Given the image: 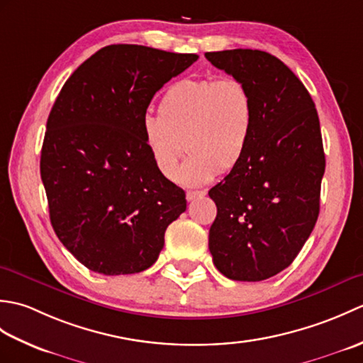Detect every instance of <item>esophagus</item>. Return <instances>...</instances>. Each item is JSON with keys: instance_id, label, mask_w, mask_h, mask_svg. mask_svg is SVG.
Wrapping results in <instances>:
<instances>
[{"instance_id": "obj_1", "label": "esophagus", "mask_w": 363, "mask_h": 363, "mask_svg": "<svg viewBox=\"0 0 363 363\" xmlns=\"http://www.w3.org/2000/svg\"><path fill=\"white\" fill-rule=\"evenodd\" d=\"M204 195V190H190L187 191V201H196V199H201Z\"/></svg>"}]
</instances>
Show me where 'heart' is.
<instances>
[{
	"label": "heart",
	"mask_w": 363,
	"mask_h": 363,
	"mask_svg": "<svg viewBox=\"0 0 363 363\" xmlns=\"http://www.w3.org/2000/svg\"><path fill=\"white\" fill-rule=\"evenodd\" d=\"M160 112L142 117V134L154 164L176 179L190 151L181 181L203 186L217 173H230L248 156L256 133V106L250 89L235 78H187L160 98Z\"/></svg>",
	"instance_id": "heart-1"
}]
</instances>
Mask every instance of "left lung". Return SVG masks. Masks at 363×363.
Instances as JSON below:
<instances>
[{"instance_id": "1", "label": "left lung", "mask_w": 363, "mask_h": 363, "mask_svg": "<svg viewBox=\"0 0 363 363\" xmlns=\"http://www.w3.org/2000/svg\"><path fill=\"white\" fill-rule=\"evenodd\" d=\"M206 59L240 79L256 106L248 156L209 190L217 204L209 250L229 279L264 281L295 260L318 218L326 167L318 113L304 84L272 54L238 48Z\"/></svg>"}]
</instances>
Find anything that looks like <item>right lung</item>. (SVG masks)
<instances>
[{"instance_id":"add662e5","label":"right lung","mask_w":363,"mask_h":363,"mask_svg":"<svg viewBox=\"0 0 363 363\" xmlns=\"http://www.w3.org/2000/svg\"><path fill=\"white\" fill-rule=\"evenodd\" d=\"M196 54L109 45L64 84L46 121L40 176L54 233L82 265L106 276L150 268L186 191L159 172L142 117L156 91Z\"/></svg>"}]
</instances>
